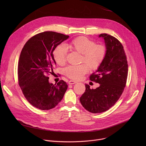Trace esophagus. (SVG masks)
I'll return each mask as SVG.
<instances>
[{
  "mask_svg": "<svg viewBox=\"0 0 146 146\" xmlns=\"http://www.w3.org/2000/svg\"><path fill=\"white\" fill-rule=\"evenodd\" d=\"M75 83H76V81H73V80H70V81H69V85L74 84H75Z\"/></svg>",
  "mask_w": 146,
  "mask_h": 146,
  "instance_id": "1",
  "label": "esophagus"
}]
</instances>
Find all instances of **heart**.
<instances>
[{
  "label": "heart",
  "mask_w": 146,
  "mask_h": 146,
  "mask_svg": "<svg viewBox=\"0 0 146 146\" xmlns=\"http://www.w3.org/2000/svg\"><path fill=\"white\" fill-rule=\"evenodd\" d=\"M69 47L72 51L81 54V62H84L91 70L97 69L101 65L107 53V48L105 45H96L95 41L83 36L78 37L72 40L69 44ZM66 54V48L62 45L58 46L53 52L54 58L59 65L65 64ZM86 66L82 64L69 66L64 69V73L69 78L78 80L87 73L88 68Z\"/></svg>",
  "instance_id": "b5f03b06"
}]
</instances>
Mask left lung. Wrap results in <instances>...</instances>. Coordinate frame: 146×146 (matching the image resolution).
<instances>
[{"label":"left lung","mask_w":146,"mask_h":146,"mask_svg":"<svg viewBox=\"0 0 146 146\" xmlns=\"http://www.w3.org/2000/svg\"><path fill=\"white\" fill-rule=\"evenodd\" d=\"M104 40L107 53L101 65L90 79L100 84L91 89L86 84V91L80 98L82 106L92 113L108 110L120 98L128 76V62L123 47L114 37L102 33L98 36Z\"/></svg>","instance_id":"obj_1"}]
</instances>
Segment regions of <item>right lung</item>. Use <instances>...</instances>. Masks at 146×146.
<instances>
[{"label":"right lung","instance_id":"obj_1","mask_svg":"<svg viewBox=\"0 0 146 146\" xmlns=\"http://www.w3.org/2000/svg\"><path fill=\"white\" fill-rule=\"evenodd\" d=\"M69 36L47 31L31 37L21 52L18 67L19 85L27 100L36 108L47 110L55 108L68 89L66 82L56 84L48 81L56 62L53 52Z\"/></svg>","mask_w":146,"mask_h":146}]
</instances>
